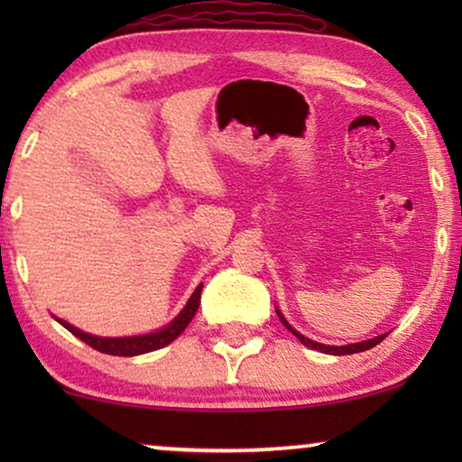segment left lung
I'll list each match as a JSON object with an SVG mask.
<instances>
[{
  "mask_svg": "<svg viewBox=\"0 0 462 462\" xmlns=\"http://www.w3.org/2000/svg\"><path fill=\"white\" fill-rule=\"evenodd\" d=\"M277 311V315H280V319H282V324L288 328L290 332L294 334L296 338L300 340L302 345L305 346H311V349H315V351H321V353H330V356H351V353H359V351H368V349H372V346H376L378 343H381V340H384L387 338V334H381V337H376V338H370V340H362V343H353V345H343V346H332V345H321V343H315V340H311V338H307V337H302L300 332H296L292 326L288 324L286 321V318H283V315L280 313V309H275Z\"/></svg>",
  "mask_w": 462,
  "mask_h": 462,
  "instance_id": "left-lung-1",
  "label": "left lung"
}]
</instances>
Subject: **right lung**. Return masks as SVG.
I'll return each mask as SVG.
<instances>
[{"instance_id": "add662e5", "label": "right lung", "mask_w": 462, "mask_h": 462, "mask_svg": "<svg viewBox=\"0 0 462 462\" xmlns=\"http://www.w3.org/2000/svg\"><path fill=\"white\" fill-rule=\"evenodd\" d=\"M201 288H204V283H199V286L195 288V292L191 294V299H189L185 309H182V311L176 315V318L170 321L166 328H162V330L151 332V334H141V337H122V338L94 337V334L81 332L79 328L71 326L65 319H56V321H59L60 326H65L67 330L75 334V337H78L79 340H84L86 345H90L92 349H97L100 353H106V356H119V357L143 356V353L162 349V346L170 345L174 338L180 337L182 330H185V328L189 326V321L193 319L195 311H198L199 299H201Z\"/></svg>"}]
</instances>
